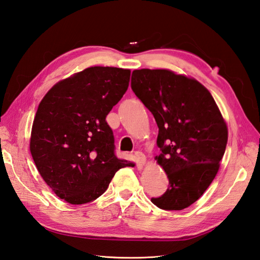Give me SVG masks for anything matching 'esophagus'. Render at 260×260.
Instances as JSON below:
<instances>
[{
    "mask_svg": "<svg viewBox=\"0 0 260 260\" xmlns=\"http://www.w3.org/2000/svg\"><path fill=\"white\" fill-rule=\"evenodd\" d=\"M135 156H136V158H137V160H138V162L140 165H144L145 164L146 157H145V155L142 152H140V151L135 152Z\"/></svg>",
    "mask_w": 260,
    "mask_h": 260,
    "instance_id": "34e87169",
    "label": "esophagus"
}]
</instances>
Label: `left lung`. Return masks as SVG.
<instances>
[{
	"label": "left lung",
	"mask_w": 260,
	"mask_h": 260,
	"mask_svg": "<svg viewBox=\"0 0 260 260\" xmlns=\"http://www.w3.org/2000/svg\"><path fill=\"white\" fill-rule=\"evenodd\" d=\"M131 89L158 125V162L169 185L151 201L165 210H182L215 179L228 142V129L214 98L195 79L167 69L135 70Z\"/></svg>",
	"instance_id": "obj_1"
}]
</instances>
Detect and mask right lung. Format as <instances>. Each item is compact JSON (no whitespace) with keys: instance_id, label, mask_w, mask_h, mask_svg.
Listing matches in <instances>:
<instances>
[{"instance_id":"add662e5","label":"right lung","mask_w":260,"mask_h":260,"mask_svg":"<svg viewBox=\"0 0 260 260\" xmlns=\"http://www.w3.org/2000/svg\"><path fill=\"white\" fill-rule=\"evenodd\" d=\"M130 70L90 67L55 84L35 117L30 152L59 199L73 205L103 194L116 172L135 164L115 154L106 116L127 91Z\"/></svg>"}]
</instances>
